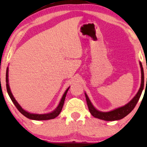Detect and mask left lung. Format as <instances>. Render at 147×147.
Returning a JSON list of instances; mask_svg holds the SVG:
<instances>
[{
    "label": "left lung",
    "mask_w": 147,
    "mask_h": 147,
    "mask_svg": "<svg viewBox=\"0 0 147 147\" xmlns=\"http://www.w3.org/2000/svg\"><path fill=\"white\" fill-rule=\"evenodd\" d=\"M140 66V70H141V84H140V87L138 90V91L134 97L130 100V101L121 107L116 108L113 110L109 112H102L96 109L93 106L90 101L89 98L87 95V94L85 93L86 102L88 106V109L90 110V112L94 117L99 118V119L106 120V121H114V120H120L122 118L127 116L132 110L134 109L135 106L137 104V102L139 100V98L141 96L142 92L144 88V71L143 67H142L141 62H139Z\"/></svg>",
    "instance_id": "left-lung-1"
}]
</instances>
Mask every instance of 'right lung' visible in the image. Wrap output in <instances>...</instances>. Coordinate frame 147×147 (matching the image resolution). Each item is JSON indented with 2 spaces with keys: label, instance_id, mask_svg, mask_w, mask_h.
Wrapping results in <instances>:
<instances>
[{
  "label": "right lung",
  "instance_id": "obj_1",
  "mask_svg": "<svg viewBox=\"0 0 147 147\" xmlns=\"http://www.w3.org/2000/svg\"><path fill=\"white\" fill-rule=\"evenodd\" d=\"M6 86H7V92L8 94H9V97L11 98V99L12 100V102H13V104H15V106H16V108H17L18 110L21 112V113L27 117L29 119L31 120H51V119H53L57 117V116L59 115L61 112L62 108H63V104H64V101H65V96L66 94H67V92L69 90V87L67 88V90H65V92H64L63 96H62L61 100H60V102L59 104V105L57 106V107L55 108L53 111H52L50 113H47V114H33V113H30V112L26 111L22 108L21 106L19 105V104L17 102V100H15V98H14V96L12 94V92L11 91V89H10V86H9V67L7 68V72H6Z\"/></svg>",
  "mask_w": 147,
  "mask_h": 147
}]
</instances>
